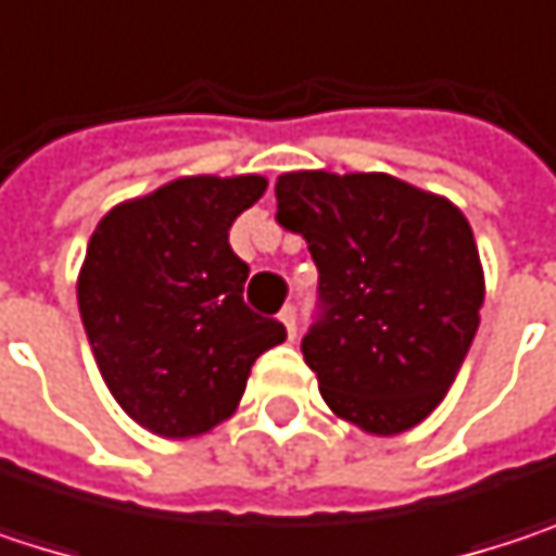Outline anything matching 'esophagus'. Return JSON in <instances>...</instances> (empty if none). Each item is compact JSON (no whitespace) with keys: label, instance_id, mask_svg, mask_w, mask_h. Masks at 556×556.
I'll use <instances>...</instances> for the list:
<instances>
[{"label":"esophagus","instance_id":"34e87169","mask_svg":"<svg viewBox=\"0 0 556 556\" xmlns=\"http://www.w3.org/2000/svg\"><path fill=\"white\" fill-rule=\"evenodd\" d=\"M279 321H282L286 334H289V338H295V305H286V308L279 312Z\"/></svg>","mask_w":556,"mask_h":556}]
</instances>
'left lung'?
<instances>
[{"label": "left lung", "mask_w": 556, "mask_h": 556, "mask_svg": "<svg viewBox=\"0 0 556 556\" xmlns=\"http://www.w3.org/2000/svg\"><path fill=\"white\" fill-rule=\"evenodd\" d=\"M277 222L305 238L321 318L302 341L328 408L367 434L425 421L480 328L486 279L464 212L389 173L277 176Z\"/></svg>", "instance_id": "left-lung-1"}]
</instances>
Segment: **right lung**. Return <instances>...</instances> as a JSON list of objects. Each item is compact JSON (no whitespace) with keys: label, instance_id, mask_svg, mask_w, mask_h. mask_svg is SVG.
Listing matches in <instances>:
<instances>
[{"label":"right lung","instance_id":"1","mask_svg":"<svg viewBox=\"0 0 556 556\" xmlns=\"http://www.w3.org/2000/svg\"><path fill=\"white\" fill-rule=\"evenodd\" d=\"M267 176H176L112 205L76 277L96 367L115 402L161 438H199L231 418L254 361L286 341L241 292L248 264L228 228Z\"/></svg>","mask_w":556,"mask_h":556}]
</instances>
